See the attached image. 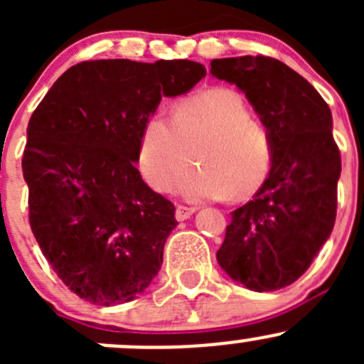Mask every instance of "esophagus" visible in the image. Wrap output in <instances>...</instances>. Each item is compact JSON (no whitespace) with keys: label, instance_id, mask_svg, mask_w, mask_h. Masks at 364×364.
Here are the masks:
<instances>
[{"label":"esophagus","instance_id":"1","mask_svg":"<svg viewBox=\"0 0 364 364\" xmlns=\"http://www.w3.org/2000/svg\"><path fill=\"white\" fill-rule=\"evenodd\" d=\"M196 213V208H188V205H181L179 204L178 208H176V218L179 220V222H183V220L190 218V216Z\"/></svg>","mask_w":364,"mask_h":364}]
</instances>
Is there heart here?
<instances>
[{
  "mask_svg": "<svg viewBox=\"0 0 364 364\" xmlns=\"http://www.w3.org/2000/svg\"><path fill=\"white\" fill-rule=\"evenodd\" d=\"M196 160L199 167L179 183L192 203L252 197L273 165V141L266 124L250 116L243 97L213 87L183 98L172 116L155 112L139 141V167L159 192H171Z\"/></svg>",
  "mask_w": 364,
  "mask_h": 364,
  "instance_id": "heart-1",
  "label": "heart"
}]
</instances>
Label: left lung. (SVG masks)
<instances>
[{
	"label": "left lung",
	"instance_id": "left-lung-1",
	"mask_svg": "<svg viewBox=\"0 0 364 364\" xmlns=\"http://www.w3.org/2000/svg\"><path fill=\"white\" fill-rule=\"evenodd\" d=\"M211 73L247 95L273 141L269 176L253 200L230 213L216 260L250 291H278L310 267L335 227L341 159L331 111L274 58L213 60Z\"/></svg>",
	"mask_w": 364,
	"mask_h": 364
}]
</instances>
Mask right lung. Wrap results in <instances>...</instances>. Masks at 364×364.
<instances>
[{
	"mask_svg": "<svg viewBox=\"0 0 364 364\" xmlns=\"http://www.w3.org/2000/svg\"><path fill=\"white\" fill-rule=\"evenodd\" d=\"M205 75L200 63L82 61L53 84L28 123L29 225L50 267L93 304L128 303L159 274L174 204L135 167L161 97Z\"/></svg>",
	"mask_w": 364,
	"mask_h": 364,
	"instance_id": "add662e5",
	"label": "right lung"
}]
</instances>
